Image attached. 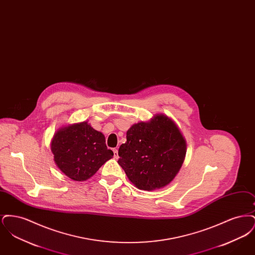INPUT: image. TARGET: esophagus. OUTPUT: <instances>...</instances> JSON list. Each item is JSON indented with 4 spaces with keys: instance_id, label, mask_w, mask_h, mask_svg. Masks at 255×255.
I'll return each mask as SVG.
<instances>
[{
    "instance_id": "1",
    "label": "esophagus",
    "mask_w": 255,
    "mask_h": 255,
    "mask_svg": "<svg viewBox=\"0 0 255 255\" xmlns=\"http://www.w3.org/2000/svg\"><path fill=\"white\" fill-rule=\"evenodd\" d=\"M113 151H114V158H119V151H118V149H114Z\"/></svg>"
}]
</instances>
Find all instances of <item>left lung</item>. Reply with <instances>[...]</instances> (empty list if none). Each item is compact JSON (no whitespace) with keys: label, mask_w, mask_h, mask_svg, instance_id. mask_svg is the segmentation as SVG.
Masks as SVG:
<instances>
[{"label":"left lung","mask_w":255,"mask_h":255,"mask_svg":"<svg viewBox=\"0 0 255 255\" xmlns=\"http://www.w3.org/2000/svg\"><path fill=\"white\" fill-rule=\"evenodd\" d=\"M119 149V164L128 179L143 190L167 185L182 167L185 140L177 125L163 115L133 124Z\"/></svg>","instance_id":"8db88e82"}]
</instances>
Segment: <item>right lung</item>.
<instances>
[{
  "instance_id": "obj_1",
  "label": "right lung",
  "mask_w": 255,
  "mask_h": 255,
  "mask_svg": "<svg viewBox=\"0 0 255 255\" xmlns=\"http://www.w3.org/2000/svg\"><path fill=\"white\" fill-rule=\"evenodd\" d=\"M51 151L58 168L77 182L90 179L114 156L106 146L104 134L87 122L57 131L51 141Z\"/></svg>"
}]
</instances>
